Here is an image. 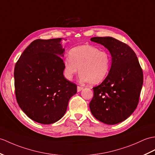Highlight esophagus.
Masks as SVG:
<instances>
[{
    "label": "esophagus",
    "mask_w": 155,
    "mask_h": 155,
    "mask_svg": "<svg viewBox=\"0 0 155 155\" xmlns=\"http://www.w3.org/2000/svg\"><path fill=\"white\" fill-rule=\"evenodd\" d=\"M82 90H83V88L81 86H77V92H81Z\"/></svg>",
    "instance_id": "34e87169"
}]
</instances>
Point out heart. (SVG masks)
Returning a JSON list of instances; mask_svg holds the SVG:
<instances>
[{
	"label": "heart",
	"mask_w": 155,
	"mask_h": 155,
	"mask_svg": "<svg viewBox=\"0 0 155 155\" xmlns=\"http://www.w3.org/2000/svg\"><path fill=\"white\" fill-rule=\"evenodd\" d=\"M111 63V57L107 51H100L92 45L77 46L71 50L69 57L64 61V74L68 80H71L79 69L81 82L98 84L107 76Z\"/></svg>",
	"instance_id": "obj_1"
}]
</instances>
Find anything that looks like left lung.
Returning <instances> with one entry per match:
<instances>
[{"label":"left lung","mask_w":155,"mask_h":155,"mask_svg":"<svg viewBox=\"0 0 155 155\" xmlns=\"http://www.w3.org/2000/svg\"><path fill=\"white\" fill-rule=\"evenodd\" d=\"M91 40L108 49L111 65L104 81L93 88L90 109L104 124L121 123L138 105L143 83L142 69L134 50L124 43L111 37H95Z\"/></svg>","instance_id":"8db88e82"}]
</instances>
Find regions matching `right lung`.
I'll list each match as a JSON object with an SVG mask.
<instances>
[{
  "label": "right lung",
  "mask_w": 155,
  "mask_h": 155,
  "mask_svg": "<svg viewBox=\"0 0 155 155\" xmlns=\"http://www.w3.org/2000/svg\"><path fill=\"white\" fill-rule=\"evenodd\" d=\"M62 38L36 39L21 54L14 67L17 102L31 120L51 124L65 114L77 85L64 78Z\"/></svg>",
  "instance_id": "obj_1"
}]
</instances>
